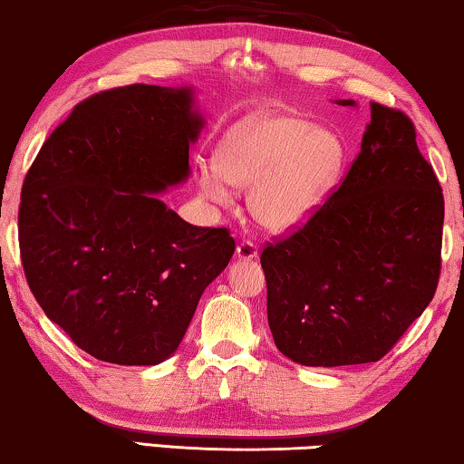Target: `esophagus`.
<instances>
[{"label":"esophagus","instance_id":"34e87169","mask_svg":"<svg viewBox=\"0 0 464 464\" xmlns=\"http://www.w3.org/2000/svg\"><path fill=\"white\" fill-rule=\"evenodd\" d=\"M257 256H259L257 245L251 243V240H243V243L237 246V257L238 259H256Z\"/></svg>","mask_w":464,"mask_h":464}]
</instances>
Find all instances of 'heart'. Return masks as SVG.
Returning a JSON list of instances; mask_svg holds the SVG:
<instances>
[{
  "label": "heart",
  "instance_id": "1",
  "mask_svg": "<svg viewBox=\"0 0 464 464\" xmlns=\"http://www.w3.org/2000/svg\"><path fill=\"white\" fill-rule=\"evenodd\" d=\"M346 164L344 139L332 126L297 113L266 111L232 126L215 150V171L202 167V194L215 205L232 188L249 189V213L264 230L289 234L306 226L338 188Z\"/></svg>",
  "mask_w": 464,
  "mask_h": 464
}]
</instances>
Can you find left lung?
I'll return each instance as SVG.
<instances>
[{
    "label": "left lung",
    "instance_id": "left-lung-1",
    "mask_svg": "<svg viewBox=\"0 0 464 464\" xmlns=\"http://www.w3.org/2000/svg\"><path fill=\"white\" fill-rule=\"evenodd\" d=\"M441 227L443 194L414 124L372 103L342 186L306 226L262 251L278 351L308 367L382 359L433 300Z\"/></svg>",
    "mask_w": 464,
    "mask_h": 464
}]
</instances>
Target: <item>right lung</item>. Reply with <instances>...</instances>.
<instances>
[{
  "instance_id": "1",
  "label": "right lung",
  "mask_w": 464,
  "mask_h": 464,
  "mask_svg": "<svg viewBox=\"0 0 464 464\" xmlns=\"http://www.w3.org/2000/svg\"><path fill=\"white\" fill-rule=\"evenodd\" d=\"M194 94L151 84L92 94L24 177V276L48 319L99 361L169 359L234 253L226 227L188 224L160 200L189 177L205 129Z\"/></svg>"
}]
</instances>
